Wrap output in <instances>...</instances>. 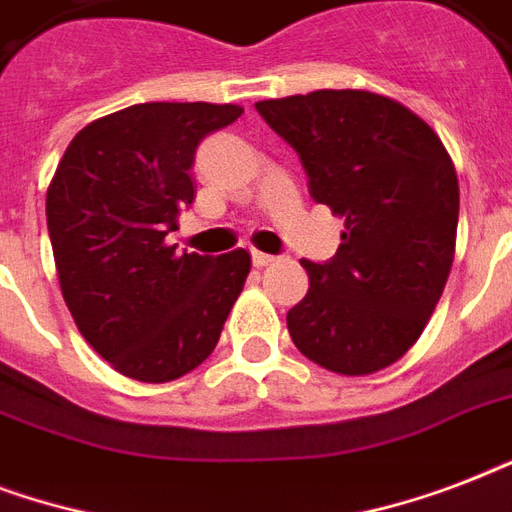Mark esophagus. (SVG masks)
I'll return each instance as SVG.
<instances>
[{
  "label": "esophagus",
  "instance_id": "34e87169",
  "mask_svg": "<svg viewBox=\"0 0 512 512\" xmlns=\"http://www.w3.org/2000/svg\"><path fill=\"white\" fill-rule=\"evenodd\" d=\"M252 263H255L257 268H265V265L276 263V257L268 255V252H260V249H252Z\"/></svg>",
  "mask_w": 512,
  "mask_h": 512
}]
</instances>
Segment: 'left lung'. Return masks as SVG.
I'll use <instances>...</instances> for the list:
<instances>
[{
  "label": "left lung",
  "instance_id": "obj_1",
  "mask_svg": "<svg viewBox=\"0 0 512 512\" xmlns=\"http://www.w3.org/2000/svg\"><path fill=\"white\" fill-rule=\"evenodd\" d=\"M257 114L295 148L313 201L345 217L337 255L308 271L287 313L297 350L345 377L380 372L412 348L454 263L460 185L430 124L366 90L260 100Z\"/></svg>",
  "mask_w": 512,
  "mask_h": 512
}]
</instances>
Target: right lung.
Returning a JSON list of instances; mask_svg holds the SVG:
<instances>
[{
    "label": "right lung",
    "mask_w": 512,
    "mask_h": 512,
    "mask_svg": "<svg viewBox=\"0 0 512 512\" xmlns=\"http://www.w3.org/2000/svg\"><path fill=\"white\" fill-rule=\"evenodd\" d=\"M233 103H138L68 143L47 188V231L76 327L124 377L170 382L215 350L249 273L247 249L175 252L164 236L193 201L201 138Z\"/></svg>",
    "instance_id": "right-lung-1"
}]
</instances>
